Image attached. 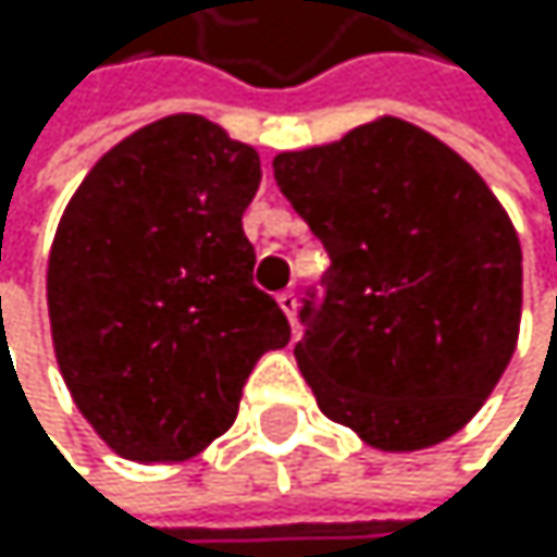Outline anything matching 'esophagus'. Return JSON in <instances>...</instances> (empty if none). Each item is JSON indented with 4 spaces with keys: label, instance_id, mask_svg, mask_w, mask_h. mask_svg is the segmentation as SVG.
<instances>
[{
    "label": "esophagus",
    "instance_id": "esophagus-1",
    "mask_svg": "<svg viewBox=\"0 0 557 557\" xmlns=\"http://www.w3.org/2000/svg\"><path fill=\"white\" fill-rule=\"evenodd\" d=\"M276 304H281V310L287 313V320L294 324V317H297V294L294 290H281V294H276Z\"/></svg>",
    "mask_w": 557,
    "mask_h": 557
}]
</instances>
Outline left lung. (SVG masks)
Here are the masks:
<instances>
[{
	"label": "left lung",
	"instance_id": "1",
	"mask_svg": "<svg viewBox=\"0 0 557 557\" xmlns=\"http://www.w3.org/2000/svg\"><path fill=\"white\" fill-rule=\"evenodd\" d=\"M273 180L331 257L294 347L320 411L381 451L461 431L521 324V244L487 183L394 116L281 153Z\"/></svg>",
	"mask_w": 557,
	"mask_h": 557
}]
</instances>
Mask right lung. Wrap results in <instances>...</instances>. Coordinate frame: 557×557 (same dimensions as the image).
I'll return each mask as SVG.
<instances>
[{
	"mask_svg": "<svg viewBox=\"0 0 557 557\" xmlns=\"http://www.w3.org/2000/svg\"><path fill=\"white\" fill-rule=\"evenodd\" d=\"M260 157L176 113L106 153L59 220L46 300L76 408L116 455H200L240 411L253 363L290 324L253 287L244 210Z\"/></svg>",
	"mask_w": 557,
	"mask_h": 557,
	"instance_id": "obj_1",
	"label": "right lung"
}]
</instances>
